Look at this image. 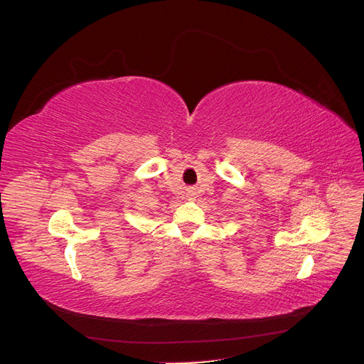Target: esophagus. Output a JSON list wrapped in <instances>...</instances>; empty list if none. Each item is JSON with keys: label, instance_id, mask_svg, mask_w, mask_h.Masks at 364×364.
Segmentation results:
<instances>
[{"label": "esophagus", "instance_id": "obj_1", "mask_svg": "<svg viewBox=\"0 0 364 364\" xmlns=\"http://www.w3.org/2000/svg\"><path fill=\"white\" fill-rule=\"evenodd\" d=\"M193 196H194V193H193L191 190H190L188 193H186V197H193Z\"/></svg>", "mask_w": 364, "mask_h": 364}]
</instances>
